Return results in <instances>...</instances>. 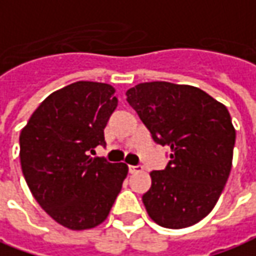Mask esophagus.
Instances as JSON below:
<instances>
[{"label": "esophagus", "mask_w": 256, "mask_h": 256, "mask_svg": "<svg viewBox=\"0 0 256 256\" xmlns=\"http://www.w3.org/2000/svg\"><path fill=\"white\" fill-rule=\"evenodd\" d=\"M128 172L130 173H137V172H142V166H128Z\"/></svg>", "instance_id": "obj_1"}]
</instances>
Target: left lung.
Wrapping results in <instances>:
<instances>
[{
    "label": "left lung",
    "instance_id": "1",
    "mask_svg": "<svg viewBox=\"0 0 256 256\" xmlns=\"http://www.w3.org/2000/svg\"><path fill=\"white\" fill-rule=\"evenodd\" d=\"M126 96L154 141L170 148L165 170L150 173L148 216L168 228L202 220L232 170L236 128L228 108L198 87L168 82L140 83Z\"/></svg>",
    "mask_w": 256,
    "mask_h": 256
}]
</instances>
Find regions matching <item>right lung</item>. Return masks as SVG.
Instances as JSON below:
<instances>
[{"mask_svg":"<svg viewBox=\"0 0 256 256\" xmlns=\"http://www.w3.org/2000/svg\"><path fill=\"white\" fill-rule=\"evenodd\" d=\"M115 87L76 82L50 94L22 128L20 165L41 208L69 230L101 224L122 190L126 164L91 158L118 106Z\"/></svg>","mask_w":256,"mask_h":256,"instance_id":"add662e5","label":"right lung"}]
</instances>
